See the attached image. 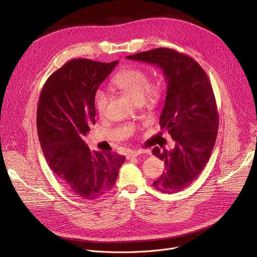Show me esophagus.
<instances>
[{"label": "esophagus", "instance_id": "obj_1", "mask_svg": "<svg viewBox=\"0 0 257 257\" xmlns=\"http://www.w3.org/2000/svg\"><path fill=\"white\" fill-rule=\"evenodd\" d=\"M144 153H145L144 150H134V151H131V152H129V154L127 155V159L135 158V157L142 155V154H144Z\"/></svg>", "mask_w": 257, "mask_h": 257}]
</instances>
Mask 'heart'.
<instances>
[{"instance_id":"1","label":"heart","mask_w":257,"mask_h":257,"mask_svg":"<svg viewBox=\"0 0 257 257\" xmlns=\"http://www.w3.org/2000/svg\"><path fill=\"white\" fill-rule=\"evenodd\" d=\"M114 87L147 106L157 104L161 96L162 88L159 82H151L149 73L138 67H129L119 72L112 80ZM109 98L103 91L95 95V108L99 115L103 116L108 107Z\"/></svg>"}]
</instances>
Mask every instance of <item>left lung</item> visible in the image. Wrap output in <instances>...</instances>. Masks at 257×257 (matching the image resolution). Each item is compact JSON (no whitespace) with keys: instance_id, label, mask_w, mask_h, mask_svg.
Returning <instances> with one entry per match:
<instances>
[{"instance_id":"8db88e82","label":"left lung","mask_w":257,"mask_h":257,"mask_svg":"<svg viewBox=\"0 0 257 257\" xmlns=\"http://www.w3.org/2000/svg\"><path fill=\"white\" fill-rule=\"evenodd\" d=\"M160 67L166 82V98L160 127L176 142L173 150L155 147L153 154L166 170L153 186L163 193H176L189 186L208 163L217 139L219 116L207 73L191 57L170 48H155L128 56Z\"/></svg>"}]
</instances>
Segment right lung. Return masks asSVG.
<instances>
[{
	"instance_id": "1",
	"label": "right lung",
	"mask_w": 257,
	"mask_h": 257,
	"mask_svg": "<svg viewBox=\"0 0 257 257\" xmlns=\"http://www.w3.org/2000/svg\"><path fill=\"white\" fill-rule=\"evenodd\" d=\"M117 63L71 60L47 78L40 94L37 131L43 155L68 191L82 199L108 193L126 159L91 152L83 142L96 123V92Z\"/></svg>"
}]
</instances>
